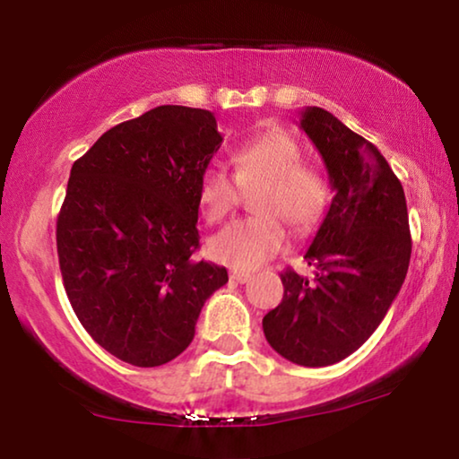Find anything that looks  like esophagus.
<instances>
[{
    "label": "esophagus",
    "mask_w": 459,
    "mask_h": 459,
    "mask_svg": "<svg viewBox=\"0 0 459 459\" xmlns=\"http://www.w3.org/2000/svg\"><path fill=\"white\" fill-rule=\"evenodd\" d=\"M249 279H251L249 273H241V270H232L230 273V281L238 282V285H243V282H247Z\"/></svg>",
    "instance_id": "esophagus-1"
}]
</instances>
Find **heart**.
<instances>
[{
	"mask_svg": "<svg viewBox=\"0 0 459 459\" xmlns=\"http://www.w3.org/2000/svg\"><path fill=\"white\" fill-rule=\"evenodd\" d=\"M301 145L285 128H270L245 141L232 153L235 177L221 166H208L199 178V212L216 224L237 208L241 189L260 185L254 197L257 216L243 218L210 238L214 262L235 270H255L285 249L287 224L297 235L312 232L326 214L328 186L312 168L301 166Z\"/></svg>",
	"mask_w": 459,
	"mask_h": 459,
	"instance_id": "heart-1",
	"label": "heart"
}]
</instances>
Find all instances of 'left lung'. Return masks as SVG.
I'll return each instance as SVG.
<instances>
[{
  "instance_id": "obj_1",
  "label": "left lung",
  "mask_w": 459,
  "mask_h": 459,
  "mask_svg": "<svg viewBox=\"0 0 459 459\" xmlns=\"http://www.w3.org/2000/svg\"><path fill=\"white\" fill-rule=\"evenodd\" d=\"M301 128L334 197L303 255L314 276L285 270V295L262 326L276 353L318 368L351 356L377 331L408 274L411 237L403 186L370 141L322 108L301 112Z\"/></svg>"
}]
</instances>
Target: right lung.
Returning <instances> with one entry per match:
<instances>
[{
	"mask_svg": "<svg viewBox=\"0 0 459 459\" xmlns=\"http://www.w3.org/2000/svg\"><path fill=\"white\" fill-rule=\"evenodd\" d=\"M221 143L208 109L158 106L103 133L70 170L56 227L64 289L95 343L126 364L180 356L229 282L227 268L193 257L199 178Z\"/></svg>",
	"mask_w": 459,
	"mask_h": 459,
	"instance_id": "add662e5",
	"label": "right lung"
}]
</instances>
